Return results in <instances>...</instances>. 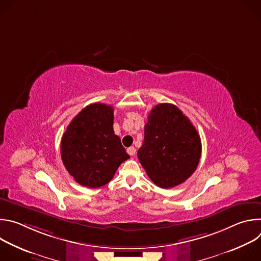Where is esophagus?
Instances as JSON below:
<instances>
[{
    "mask_svg": "<svg viewBox=\"0 0 261 261\" xmlns=\"http://www.w3.org/2000/svg\"><path fill=\"white\" fill-rule=\"evenodd\" d=\"M135 152H136V150H135L134 146H130V147L127 148V153H128L130 156H134V155H135Z\"/></svg>",
    "mask_w": 261,
    "mask_h": 261,
    "instance_id": "1",
    "label": "esophagus"
}]
</instances>
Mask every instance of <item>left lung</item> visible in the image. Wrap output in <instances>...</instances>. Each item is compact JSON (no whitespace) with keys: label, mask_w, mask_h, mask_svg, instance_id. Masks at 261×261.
<instances>
[{"label":"left lung","mask_w":261,"mask_h":261,"mask_svg":"<svg viewBox=\"0 0 261 261\" xmlns=\"http://www.w3.org/2000/svg\"><path fill=\"white\" fill-rule=\"evenodd\" d=\"M200 156V136L190 120L173 104L156 105L147 117L137 152L150 178L160 188L175 187L196 170Z\"/></svg>","instance_id":"left-lung-1"}]
</instances>
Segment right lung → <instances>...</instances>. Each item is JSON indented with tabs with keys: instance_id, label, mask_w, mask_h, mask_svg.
Here are the masks:
<instances>
[{
	"instance_id": "right-lung-1",
	"label": "right lung",
	"mask_w": 261,
	"mask_h": 261,
	"mask_svg": "<svg viewBox=\"0 0 261 261\" xmlns=\"http://www.w3.org/2000/svg\"><path fill=\"white\" fill-rule=\"evenodd\" d=\"M113 125L114 107L94 103L85 107L63 134L62 161L80 185L102 187L129 159Z\"/></svg>"
}]
</instances>
